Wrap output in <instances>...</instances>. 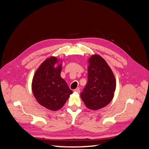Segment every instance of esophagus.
Segmentation results:
<instances>
[{
  "mask_svg": "<svg viewBox=\"0 0 149 149\" xmlns=\"http://www.w3.org/2000/svg\"><path fill=\"white\" fill-rule=\"evenodd\" d=\"M74 91H75V92H77V93H79L80 92V89H79V88H77L76 89H74Z\"/></svg>",
  "mask_w": 149,
  "mask_h": 149,
  "instance_id": "obj_1",
  "label": "esophagus"
}]
</instances>
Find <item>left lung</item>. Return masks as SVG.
I'll use <instances>...</instances> for the list:
<instances>
[{
    "label": "left lung",
    "mask_w": 149,
    "mask_h": 149,
    "mask_svg": "<svg viewBox=\"0 0 149 149\" xmlns=\"http://www.w3.org/2000/svg\"><path fill=\"white\" fill-rule=\"evenodd\" d=\"M88 63V83L81 98L88 109L96 111L111 102L116 81L110 66L100 55H93Z\"/></svg>",
    "instance_id": "left-lung-1"
}]
</instances>
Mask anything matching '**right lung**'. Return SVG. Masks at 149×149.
<instances>
[{"label":"right lung","instance_id":"1","mask_svg":"<svg viewBox=\"0 0 149 149\" xmlns=\"http://www.w3.org/2000/svg\"><path fill=\"white\" fill-rule=\"evenodd\" d=\"M62 62L56 56L47 58L35 71L31 83V90L36 100L53 111L62 108L73 93L61 77Z\"/></svg>","mask_w":149,"mask_h":149}]
</instances>
